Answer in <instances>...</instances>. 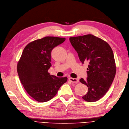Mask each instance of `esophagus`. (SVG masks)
Wrapping results in <instances>:
<instances>
[{
	"instance_id": "esophagus-1",
	"label": "esophagus",
	"mask_w": 129,
	"mask_h": 129,
	"mask_svg": "<svg viewBox=\"0 0 129 129\" xmlns=\"http://www.w3.org/2000/svg\"><path fill=\"white\" fill-rule=\"evenodd\" d=\"M69 81H70L71 82H72V83H78V82H79V80H78V79H76V78H69Z\"/></svg>"
}]
</instances>
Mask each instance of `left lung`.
Returning a JSON list of instances; mask_svg holds the SVG:
<instances>
[{
	"instance_id": "8db88e82",
	"label": "left lung",
	"mask_w": 129,
	"mask_h": 129,
	"mask_svg": "<svg viewBox=\"0 0 129 129\" xmlns=\"http://www.w3.org/2000/svg\"><path fill=\"white\" fill-rule=\"evenodd\" d=\"M71 44L77 52L82 64L88 62L87 76L80 82L88 87L82 97L88 102H95L103 97L114 78L116 67L113 51L107 42L91 34L71 37Z\"/></svg>"
}]
</instances>
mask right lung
<instances>
[{"label": "right lung", "instance_id": "1", "mask_svg": "<svg viewBox=\"0 0 129 129\" xmlns=\"http://www.w3.org/2000/svg\"><path fill=\"white\" fill-rule=\"evenodd\" d=\"M65 38L46 36L31 42L25 46L17 64V72L21 83L31 97L39 102H47L57 94L68 80L48 72L51 67V53Z\"/></svg>", "mask_w": 129, "mask_h": 129}]
</instances>
